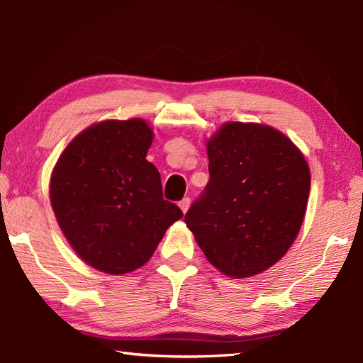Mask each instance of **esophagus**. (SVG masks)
<instances>
[{"label":"esophagus","mask_w":363,"mask_h":363,"mask_svg":"<svg viewBox=\"0 0 363 363\" xmlns=\"http://www.w3.org/2000/svg\"><path fill=\"white\" fill-rule=\"evenodd\" d=\"M189 206H190V199H189V196H186V199H182L179 201V208L182 210V213H186L189 210Z\"/></svg>","instance_id":"obj_1"}]
</instances>
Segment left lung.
<instances>
[{"label": "left lung", "instance_id": "1", "mask_svg": "<svg viewBox=\"0 0 363 363\" xmlns=\"http://www.w3.org/2000/svg\"><path fill=\"white\" fill-rule=\"evenodd\" d=\"M208 181L186 213L206 259L243 279L274 266L303 224L311 173L280 131L227 123L208 140Z\"/></svg>", "mask_w": 363, "mask_h": 363}]
</instances>
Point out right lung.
Instances as JSON below:
<instances>
[{"instance_id":"obj_1","label":"right lung","mask_w":363,"mask_h":363,"mask_svg":"<svg viewBox=\"0 0 363 363\" xmlns=\"http://www.w3.org/2000/svg\"><path fill=\"white\" fill-rule=\"evenodd\" d=\"M152 139L139 118L102 121L73 139L52 171L49 194L60 229L78 256L102 272L144 266L182 218L145 160Z\"/></svg>"}]
</instances>
